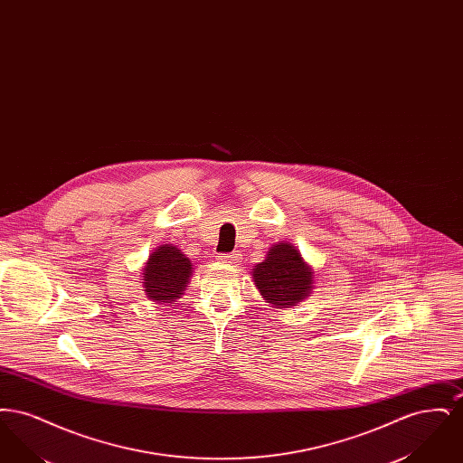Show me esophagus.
<instances>
[{"label":"esophagus","instance_id":"34e87169","mask_svg":"<svg viewBox=\"0 0 463 463\" xmlns=\"http://www.w3.org/2000/svg\"><path fill=\"white\" fill-rule=\"evenodd\" d=\"M219 260L222 264H236L241 260V253L240 251H232V253H221Z\"/></svg>","mask_w":463,"mask_h":463}]
</instances>
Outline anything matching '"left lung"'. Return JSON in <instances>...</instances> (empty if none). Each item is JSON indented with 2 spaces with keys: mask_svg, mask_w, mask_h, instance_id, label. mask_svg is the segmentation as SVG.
Segmentation results:
<instances>
[{
  "mask_svg": "<svg viewBox=\"0 0 463 463\" xmlns=\"http://www.w3.org/2000/svg\"><path fill=\"white\" fill-rule=\"evenodd\" d=\"M255 287L276 308L302 302L312 288V272L293 244L279 242L269 250L264 262L253 269Z\"/></svg>",
  "mask_w": 463,
  "mask_h": 463,
  "instance_id": "left-lung-1",
  "label": "left lung"
}]
</instances>
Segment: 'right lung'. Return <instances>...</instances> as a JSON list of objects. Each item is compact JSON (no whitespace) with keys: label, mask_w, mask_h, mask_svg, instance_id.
Here are the masks:
<instances>
[{"label":"right lung","mask_w":463,"mask_h":463,"mask_svg":"<svg viewBox=\"0 0 463 463\" xmlns=\"http://www.w3.org/2000/svg\"><path fill=\"white\" fill-rule=\"evenodd\" d=\"M191 269V260L178 248L161 244L144 269V291L153 300L172 304L187 287Z\"/></svg>","instance_id":"add662e5"}]
</instances>
